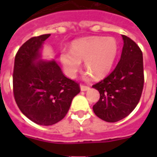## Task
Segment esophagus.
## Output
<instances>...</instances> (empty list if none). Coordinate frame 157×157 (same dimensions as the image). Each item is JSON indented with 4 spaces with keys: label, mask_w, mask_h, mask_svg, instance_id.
<instances>
[{
    "label": "esophagus",
    "mask_w": 157,
    "mask_h": 157,
    "mask_svg": "<svg viewBox=\"0 0 157 157\" xmlns=\"http://www.w3.org/2000/svg\"><path fill=\"white\" fill-rule=\"evenodd\" d=\"M90 87L87 86H84V85H81V91L82 92H86V91H88Z\"/></svg>",
    "instance_id": "esophagus-1"
}]
</instances>
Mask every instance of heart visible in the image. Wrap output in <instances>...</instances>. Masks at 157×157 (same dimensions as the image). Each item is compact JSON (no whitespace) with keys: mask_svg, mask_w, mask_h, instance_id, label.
Listing matches in <instances>:
<instances>
[{"mask_svg":"<svg viewBox=\"0 0 157 157\" xmlns=\"http://www.w3.org/2000/svg\"><path fill=\"white\" fill-rule=\"evenodd\" d=\"M118 52L115 39L105 37H90L75 40L71 50H62L59 60L65 75L73 78L82 67L84 61L87 69L86 75L92 74L95 78L101 79L109 75L114 65Z\"/></svg>","mask_w":157,"mask_h":157,"instance_id":"obj_1","label":"heart"}]
</instances>
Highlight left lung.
I'll use <instances>...</instances> for the list:
<instances>
[{
  "label": "left lung",
  "mask_w": 157,
  "mask_h": 157,
  "mask_svg": "<svg viewBox=\"0 0 157 157\" xmlns=\"http://www.w3.org/2000/svg\"><path fill=\"white\" fill-rule=\"evenodd\" d=\"M122 38L124 46L117 66L102 82L92 86L100 93L93 112L109 123L121 120L135 109L144 86L141 50L128 37L122 35Z\"/></svg>",
  "instance_id": "8db88e82"
}]
</instances>
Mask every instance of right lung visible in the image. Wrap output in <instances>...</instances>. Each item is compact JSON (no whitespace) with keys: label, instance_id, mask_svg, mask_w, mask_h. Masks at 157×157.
I'll return each instance as SVG.
<instances>
[{"label":"right lung","instance_id":"obj_1","mask_svg":"<svg viewBox=\"0 0 157 157\" xmlns=\"http://www.w3.org/2000/svg\"><path fill=\"white\" fill-rule=\"evenodd\" d=\"M50 34L33 37L19 48L13 70V93L19 109L39 125L55 124L64 118L79 84L63 74L55 60L41 59L43 44Z\"/></svg>","mask_w":157,"mask_h":157}]
</instances>
